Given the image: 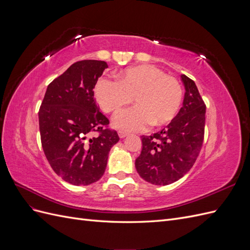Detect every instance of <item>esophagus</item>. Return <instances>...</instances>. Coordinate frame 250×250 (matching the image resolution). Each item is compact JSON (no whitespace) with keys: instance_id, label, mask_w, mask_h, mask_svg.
<instances>
[{"instance_id":"esophagus-1","label":"esophagus","mask_w":250,"mask_h":250,"mask_svg":"<svg viewBox=\"0 0 250 250\" xmlns=\"http://www.w3.org/2000/svg\"><path fill=\"white\" fill-rule=\"evenodd\" d=\"M118 134H119V137H120L121 139H124L125 137H127V133H126L125 131H122V130H119V131H118Z\"/></svg>"}]
</instances>
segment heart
Wrapping results in <instances>:
<instances>
[{"instance_id":"obj_1","label":"heart","mask_w":250,"mask_h":250,"mask_svg":"<svg viewBox=\"0 0 250 250\" xmlns=\"http://www.w3.org/2000/svg\"><path fill=\"white\" fill-rule=\"evenodd\" d=\"M117 81L101 78L94 95L103 111L117 115L132 99L135 106L113 120V125L124 131H138L169 124L178 113L184 99L180 82L163 70L150 64L130 66L116 75Z\"/></svg>"}]
</instances>
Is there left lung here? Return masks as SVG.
Returning a JSON list of instances; mask_svg holds the SVG:
<instances>
[{"instance_id":"obj_1","label":"left lung","mask_w":250,"mask_h":250,"mask_svg":"<svg viewBox=\"0 0 250 250\" xmlns=\"http://www.w3.org/2000/svg\"><path fill=\"white\" fill-rule=\"evenodd\" d=\"M186 88L183 107L160 132L142 135V152L135 160L140 176L156 186L175 183L193 167L204 138L206 104L195 82L181 75Z\"/></svg>"}]
</instances>
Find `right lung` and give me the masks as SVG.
I'll return each instance as SVG.
<instances>
[{
    "instance_id": "1",
    "label": "right lung",
    "mask_w": 250,
    "mask_h": 250,
    "mask_svg": "<svg viewBox=\"0 0 250 250\" xmlns=\"http://www.w3.org/2000/svg\"><path fill=\"white\" fill-rule=\"evenodd\" d=\"M106 67L101 60L73 63L48 85L39 111L44 155L57 175L74 186L99 180L110 148L120 140L94 99V87Z\"/></svg>"
}]
</instances>
